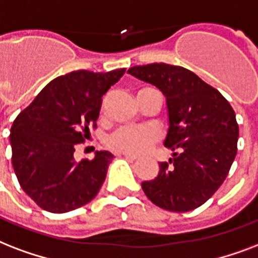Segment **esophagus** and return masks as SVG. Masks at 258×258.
<instances>
[{"label":"esophagus","mask_w":258,"mask_h":258,"mask_svg":"<svg viewBox=\"0 0 258 258\" xmlns=\"http://www.w3.org/2000/svg\"><path fill=\"white\" fill-rule=\"evenodd\" d=\"M122 156L126 159V160H131V161H136L137 160V157L133 156V155H127V153H122Z\"/></svg>","instance_id":"obj_1"}]
</instances>
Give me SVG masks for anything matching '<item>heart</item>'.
Here are the masks:
<instances>
[{
    "label": "heart",
    "mask_w": 258,
    "mask_h": 258,
    "mask_svg": "<svg viewBox=\"0 0 258 258\" xmlns=\"http://www.w3.org/2000/svg\"><path fill=\"white\" fill-rule=\"evenodd\" d=\"M151 87L137 91V95ZM160 140V133L152 126H122L113 132L106 144L111 151L127 155H143Z\"/></svg>",
    "instance_id": "heart-1"
}]
</instances>
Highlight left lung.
<instances>
[{
    "label": "left lung",
    "instance_id": "8db88e82",
    "mask_svg": "<svg viewBox=\"0 0 258 258\" xmlns=\"http://www.w3.org/2000/svg\"><path fill=\"white\" fill-rule=\"evenodd\" d=\"M127 73L161 90L169 129L164 145L173 159L143 181L148 199L164 210L185 213L209 201L221 187L237 155L238 123L227 99L197 74L167 63L135 66Z\"/></svg>",
    "mask_w": 258,
    "mask_h": 258
}]
</instances>
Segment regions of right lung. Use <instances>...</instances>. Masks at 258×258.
Wrapping results in <instances>:
<instances>
[{
  "instance_id": "add662e5",
  "label": "right lung",
  "mask_w": 258,
  "mask_h": 258,
  "mask_svg": "<svg viewBox=\"0 0 258 258\" xmlns=\"http://www.w3.org/2000/svg\"><path fill=\"white\" fill-rule=\"evenodd\" d=\"M126 69L73 71L53 79L20 113L11 127L12 165L21 188L44 210L67 213L97 197L113 155L74 159L77 144L97 127L102 97Z\"/></svg>"
}]
</instances>
